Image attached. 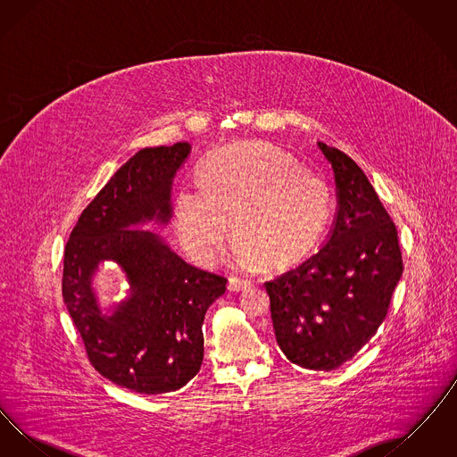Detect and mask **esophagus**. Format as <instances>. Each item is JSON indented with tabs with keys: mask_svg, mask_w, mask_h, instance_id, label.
I'll return each mask as SVG.
<instances>
[{
	"mask_svg": "<svg viewBox=\"0 0 457 457\" xmlns=\"http://www.w3.org/2000/svg\"><path fill=\"white\" fill-rule=\"evenodd\" d=\"M229 291H246L252 287V283L248 279H241V278H231L228 283Z\"/></svg>",
	"mask_w": 457,
	"mask_h": 457,
	"instance_id": "obj_1",
	"label": "esophagus"
}]
</instances>
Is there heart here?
I'll return each mask as SVG.
<instances>
[{"instance_id": "1", "label": "heart", "mask_w": 457, "mask_h": 457, "mask_svg": "<svg viewBox=\"0 0 457 457\" xmlns=\"http://www.w3.org/2000/svg\"><path fill=\"white\" fill-rule=\"evenodd\" d=\"M198 187L176 190L174 229L185 252L207 267L224 253L228 220L239 267H284L319 245L334 211L326 179L269 144L211 154L198 168Z\"/></svg>"}]
</instances>
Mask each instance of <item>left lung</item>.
Masks as SVG:
<instances>
[{
  "instance_id": "8db88e82",
  "label": "left lung",
  "mask_w": 457,
  "mask_h": 457,
  "mask_svg": "<svg viewBox=\"0 0 457 457\" xmlns=\"http://www.w3.org/2000/svg\"><path fill=\"white\" fill-rule=\"evenodd\" d=\"M332 164L337 214L322 248L263 284L276 341L308 370L345 365L387 317L403 276L397 229L361 168L319 142Z\"/></svg>"
}]
</instances>
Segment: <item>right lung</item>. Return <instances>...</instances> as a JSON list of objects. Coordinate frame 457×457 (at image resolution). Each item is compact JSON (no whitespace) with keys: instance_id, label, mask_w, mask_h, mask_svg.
Listing matches in <instances>:
<instances>
[{"instance_id":"1","label":"right lung","mask_w":457,"mask_h":457,"mask_svg":"<svg viewBox=\"0 0 457 457\" xmlns=\"http://www.w3.org/2000/svg\"><path fill=\"white\" fill-rule=\"evenodd\" d=\"M190 144L142 149L94 196L66 241L63 302L82 336L88 361L103 377L140 394L187 386L204 360L202 324L228 279L179 259L147 229L171 219V185ZM114 261L131 298L112 316L98 308L89 281L96 265Z\"/></svg>"}]
</instances>
